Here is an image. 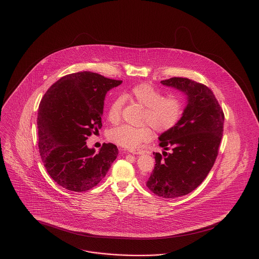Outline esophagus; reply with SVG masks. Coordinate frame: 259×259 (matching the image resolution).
I'll list each match as a JSON object with an SVG mask.
<instances>
[{
	"label": "esophagus",
	"instance_id": "obj_1",
	"mask_svg": "<svg viewBox=\"0 0 259 259\" xmlns=\"http://www.w3.org/2000/svg\"><path fill=\"white\" fill-rule=\"evenodd\" d=\"M129 152H131V153H133V154H144L146 151L143 150V149L137 148V149H129Z\"/></svg>",
	"mask_w": 259,
	"mask_h": 259
}]
</instances>
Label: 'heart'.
I'll list each match as a JSON object with an SVG mask.
<instances>
[{"label":"heart","instance_id":"1","mask_svg":"<svg viewBox=\"0 0 259 259\" xmlns=\"http://www.w3.org/2000/svg\"><path fill=\"white\" fill-rule=\"evenodd\" d=\"M128 97L145 108L143 122L149 124L157 133L172 130L184 113V106L180 99L163 97L161 91L148 83H141L133 87ZM123 104L122 97H117L111 102L108 111L110 122H119ZM152 135V130L148 125L134 127L123 124L111 128L108 133L111 142L129 149L139 148L142 143L149 141Z\"/></svg>","mask_w":259,"mask_h":259}]
</instances>
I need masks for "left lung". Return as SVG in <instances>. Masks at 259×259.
Masks as SVG:
<instances>
[{
	"mask_svg": "<svg viewBox=\"0 0 259 259\" xmlns=\"http://www.w3.org/2000/svg\"><path fill=\"white\" fill-rule=\"evenodd\" d=\"M161 83L182 91L187 101L180 122L158 138L164 157L153 152L155 166L147 186L159 197L174 199L197 188L212 168L222 142L224 114L211 90L202 83L185 77Z\"/></svg>",
	"mask_w": 259,
	"mask_h": 259,
	"instance_id": "left-lung-1",
	"label": "left lung"
}]
</instances>
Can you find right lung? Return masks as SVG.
<instances>
[{"mask_svg": "<svg viewBox=\"0 0 259 259\" xmlns=\"http://www.w3.org/2000/svg\"><path fill=\"white\" fill-rule=\"evenodd\" d=\"M115 80L91 72L65 75L41 99L37 113L38 149L51 179L62 187L83 192L96 186L118 154L113 144L98 152L87 146L102 128L104 101Z\"/></svg>", "mask_w": 259, "mask_h": 259, "instance_id": "obj_1", "label": "right lung"}]
</instances>
